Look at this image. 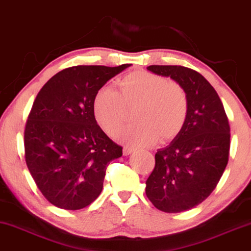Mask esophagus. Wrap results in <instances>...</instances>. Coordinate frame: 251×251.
I'll return each mask as SVG.
<instances>
[{
	"instance_id": "obj_1",
	"label": "esophagus",
	"mask_w": 251,
	"mask_h": 251,
	"mask_svg": "<svg viewBox=\"0 0 251 251\" xmlns=\"http://www.w3.org/2000/svg\"><path fill=\"white\" fill-rule=\"evenodd\" d=\"M133 151H134V150H133L132 147L125 146V147H123V155H125V156H128V155L131 154V152H132Z\"/></svg>"
}]
</instances>
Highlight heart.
I'll use <instances>...</instances> for the list:
<instances>
[{
    "instance_id": "obj_1",
    "label": "heart",
    "mask_w": 251,
    "mask_h": 251,
    "mask_svg": "<svg viewBox=\"0 0 251 251\" xmlns=\"http://www.w3.org/2000/svg\"><path fill=\"white\" fill-rule=\"evenodd\" d=\"M137 106L136 126L119 134V140L131 146H151L169 141L181 132L188 117L186 90L179 83L152 72L139 70L118 80V92L100 88L93 100V113L105 132L115 136L126 121V108Z\"/></svg>"
}]
</instances>
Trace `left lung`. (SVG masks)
Returning a JSON list of instances; mask_svg holds the SVG:
<instances>
[{
    "label": "left lung",
    "instance_id": "left-lung-1",
    "mask_svg": "<svg viewBox=\"0 0 251 251\" xmlns=\"http://www.w3.org/2000/svg\"><path fill=\"white\" fill-rule=\"evenodd\" d=\"M147 70L169 77L186 90L189 110L182 130L155 154L146 195L156 208L180 213L205 201L222 176L230 151V126L213 86L181 65H150Z\"/></svg>",
    "mask_w": 251,
    "mask_h": 251
}]
</instances>
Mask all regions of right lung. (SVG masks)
Returning a JSON list of instances; mask_svg holds the SVG:
<instances>
[{
	"instance_id": "1",
	"label": "right lung",
	"mask_w": 251,
	"mask_h": 251,
	"mask_svg": "<svg viewBox=\"0 0 251 251\" xmlns=\"http://www.w3.org/2000/svg\"><path fill=\"white\" fill-rule=\"evenodd\" d=\"M131 64L78 65L47 81L32 104L25 129L26 163L50 204L75 210L103 189L106 166L122 156L93 113L95 94Z\"/></svg>"
}]
</instances>
